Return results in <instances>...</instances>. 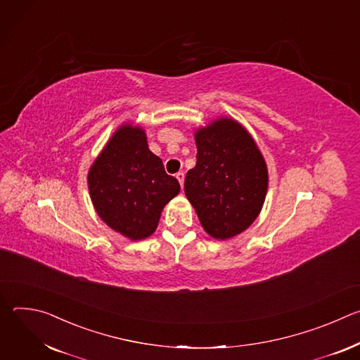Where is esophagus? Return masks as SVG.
Wrapping results in <instances>:
<instances>
[{
    "mask_svg": "<svg viewBox=\"0 0 360 360\" xmlns=\"http://www.w3.org/2000/svg\"><path fill=\"white\" fill-rule=\"evenodd\" d=\"M175 176H176V179H178L179 185L182 186V185H184V179H185V175H184V172H178Z\"/></svg>",
    "mask_w": 360,
    "mask_h": 360,
    "instance_id": "esophagus-1",
    "label": "esophagus"
}]
</instances>
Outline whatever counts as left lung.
Masks as SVG:
<instances>
[{"instance_id": "1", "label": "left lung", "mask_w": 360, "mask_h": 360, "mask_svg": "<svg viewBox=\"0 0 360 360\" xmlns=\"http://www.w3.org/2000/svg\"><path fill=\"white\" fill-rule=\"evenodd\" d=\"M196 165L185 178V195L212 238L229 239L259 215L268 169L246 129L221 118L195 134Z\"/></svg>"}]
</instances>
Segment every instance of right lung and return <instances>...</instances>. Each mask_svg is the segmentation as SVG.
Segmentation results:
<instances>
[{
  "instance_id": "1",
  "label": "right lung",
  "mask_w": 360,
  "mask_h": 360,
  "mask_svg": "<svg viewBox=\"0 0 360 360\" xmlns=\"http://www.w3.org/2000/svg\"><path fill=\"white\" fill-rule=\"evenodd\" d=\"M88 186L101 219L132 240L155 232L162 208L181 189L149 150L145 132L131 125L121 127L95 160Z\"/></svg>"
}]
</instances>
